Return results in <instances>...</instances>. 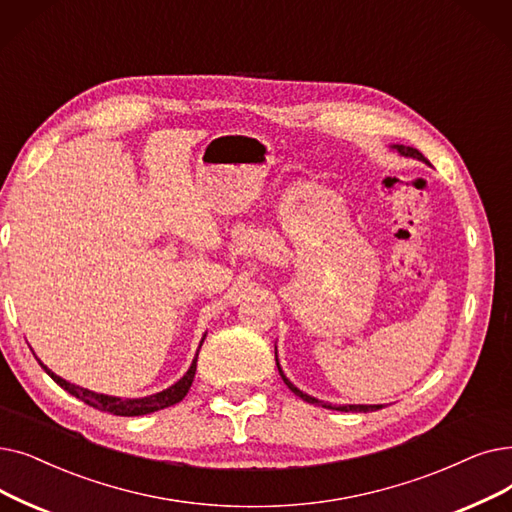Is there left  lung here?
I'll list each match as a JSON object with an SVG mask.
<instances>
[{"label": "left lung", "instance_id": "obj_1", "mask_svg": "<svg viewBox=\"0 0 512 512\" xmlns=\"http://www.w3.org/2000/svg\"><path fill=\"white\" fill-rule=\"evenodd\" d=\"M393 148L402 154V157H412V159H418V161H425V157H422V154L416 150V148H412V146H404V144H393ZM276 366H278V372H280V376H282V381H284V385L291 389L297 397H301L303 402H307V404H314V406H322V408H328V410H341V412H374V410H381L383 408V404H376V406H364V404H349V406H332V404H328V402H322V399H316V397H311V395H307V393H303L301 389H297L291 381L286 379L284 376V372H282V368H280V364H278V358H276Z\"/></svg>", "mask_w": 512, "mask_h": 512}]
</instances>
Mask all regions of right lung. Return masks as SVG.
Instances as JSON below:
<instances>
[{
	"label": "right lung",
	"mask_w": 512,
	"mask_h": 512,
	"mask_svg": "<svg viewBox=\"0 0 512 512\" xmlns=\"http://www.w3.org/2000/svg\"><path fill=\"white\" fill-rule=\"evenodd\" d=\"M207 335H203V341H205ZM201 341V345H203ZM201 345H198V351H201ZM198 351L194 355V360L188 368V372L182 376L180 381H177L175 385H171L169 389L161 391V393H154V395H148V397H136V399H121V397H113V395H102V393H94L90 389H83L79 385H73L69 381L60 379L58 374H54L48 366H43L41 362V368L46 370L54 383H58L64 391H69L71 395H75L77 399H81V402H85L87 406H92L96 410H102V412H110V414H117V416H142V414H150V412H157V410H163V408H169L177 402H182V399L186 397V393L190 391V385L194 381V374H196V358H198Z\"/></svg>",
	"instance_id": "right-lung-1"
}]
</instances>
